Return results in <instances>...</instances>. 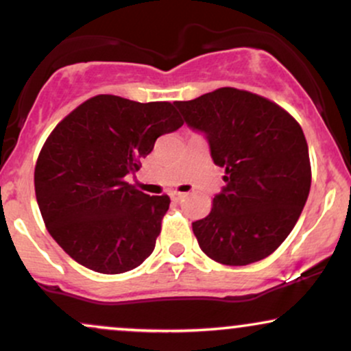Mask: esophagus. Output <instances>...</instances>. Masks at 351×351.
<instances>
[{"mask_svg": "<svg viewBox=\"0 0 351 351\" xmlns=\"http://www.w3.org/2000/svg\"><path fill=\"white\" fill-rule=\"evenodd\" d=\"M184 196H186V195H184V193H178V191H173L171 193V199L175 201V203H180L181 199H184Z\"/></svg>", "mask_w": 351, "mask_h": 351, "instance_id": "obj_1", "label": "esophagus"}]
</instances>
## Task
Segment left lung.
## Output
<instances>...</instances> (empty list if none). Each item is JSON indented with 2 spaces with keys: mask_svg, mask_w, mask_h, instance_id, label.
Masks as SVG:
<instances>
[{
  "mask_svg": "<svg viewBox=\"0 0 351 351\" xmlns=\"http://www.w3.org/2000/svg\"><path fill=\"white\" fill-rule=\"evenodd\" d=\"M175 106L208 140L215 165L226 168L211 213L193 223L201 251L226 265L271 256L308 198L312 171L300 125L277 104L232 87Z\"/></svg>",
  "mask_w": 351,
  "mask_h": 351,
  "instance_id": "obj_1",
  "label": "left lung"
}]
</instances>
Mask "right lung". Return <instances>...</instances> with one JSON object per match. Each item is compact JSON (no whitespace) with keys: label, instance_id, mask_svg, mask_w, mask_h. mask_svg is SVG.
Here are the masks:
<instances>
[{"label":"right lung","instance_id":"right-lung-1","mask_svg":"<svg viewBox=\"0 0 351 351\" xmlns=\"http://www.w3.org/2000/svg\"><path fill=\"white\" fill-rule=\"evenodd\" d=\"M181 125L170 102L95 95L52 130L36 163V199L49 234L75 263L122 274L153 252L170 198L145 195L125 176Z\"/></svg>","mask_w":351,"mask_h":351}]
</instances>
